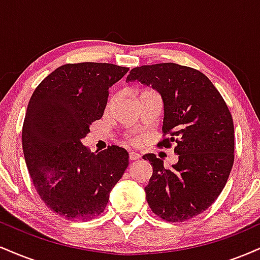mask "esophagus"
Returning a JSON list of instances; mask_svg holds the SVG:
<instances>
[{
	"label": "esophagus",
	"instance_id": "obj_1",
	"mask_svg": "<svg viewBox=\"0 0 260 260\" xmlns=\"http://www.w3.org/2000/svg\"><path fill=\"white\" fill-rule=\"evenodd\" d=\"M140 159V155L138 153H134V151H129V160H138Z\"/></svg>",
	"mask_w": 260,
	"mask_h": 260
}]
</instances>
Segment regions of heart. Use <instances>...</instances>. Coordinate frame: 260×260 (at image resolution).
Segmentation results:
<instances>
[{
	"label": "heart",
	"mask_w": 260,
	"mask_h": 260,
	"mask_svg": "<svg viewBox=\"0 0 260 260\" xmlns=\"http://www.w3.org/2000/svg\"><path fill=\"white\" fill-rule=\"evenodd\" d=\"M137 142H138V140H137V139H133V143H137Z\"/></svg>",
	"instance_id": "heart-1"
}]
</instances>
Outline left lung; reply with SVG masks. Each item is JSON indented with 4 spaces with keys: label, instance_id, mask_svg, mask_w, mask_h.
I'll list each match as a JSON object with an SVG mask.
<instances>
[{
    "label": "left lung",
    "instance_id": "1",
    "mask_svg": "<svg viewBox=\"0 0 260 260\" xmlns=\"http://www.w3.org/2000/svg\"><path fill=\"white\" fill-rule=\"evenodd\" d=\"M138 80L161 95L164 138L160 148L175 143L178 162L164 168L156 155L145 154L153 176L145 187L149 207L169 222H182L203 213L222 192L235 159V129L221 94L194 68L177 63L140 66L126 82Z\"/></svg>",
    "mask_w": 260,
    "mask_h": 260
}]
</instances>
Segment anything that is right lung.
<instances>
[{
  "mask_svg": "<svg viewBox=\"0 0 260 260\" xmlns=\"http://www.w3.org/2000/svg\"><path fill=\"white\" fill-rule=\"evenodd\" d=\"M128 71L96 62L63 64L32 92L22 129L26 168L41 201L64 219L99 216L126 171V149L90 153L82 139L103 117L110 86Z\"/></svg>",
  "mask_w": 260,
  "mask_h": 260,
  "instance_id": "add662e5",
  "label": "right lung"
}]
</instances>
